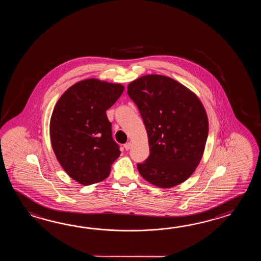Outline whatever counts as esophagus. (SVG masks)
<instances>
[{"instance_id": "34e87169", "label": "esophagus", "mask_w": 261, "mask_h": 261, "mask_svg": "<svg viewBox=\"0 0 261 261\" xmlns=\"http://www.w3.org/2000/svg\"><path fill=\"white\" fill-rule=\"evenodd\" d=\"M132 145H133L132 143H129V142H128V143H127V144H125L124 147H125V149L126 150H129L130 148H132Z\"/></svg>"}]
</instances>
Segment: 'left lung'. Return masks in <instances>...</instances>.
<instances>
[{
  "label": "left lung",
  "mask_w": 261,
  "mask_h": 261,
  "mask_svg": "<svg viewBox=\"0 0 261 261\" xmlns=\"http://www.w3.org/2000/svg\"><path fill=\"white\" fill-rule=\"evenodd\" d=\"M147 132L150 154L140 174L159 188L185 182L199 165L208 136V118L196 95L172 78L149 74L128 86Z\"/></svg>",
  "instance_id": "8db88e82"
}]
</instances>
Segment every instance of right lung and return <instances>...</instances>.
I'll list each match as a JSON object with an SVG mask.
<instances>
[{
  "mask_svg": "<svg viewBox=\"0 0 261 261\" xmlns=\"http://www.w3.org/2000/svg\"><path fill=\"white\" fill-rule=\"evenodd\" d=\"M124 87L98 79L74 84L56 103L50 119V139L57 160L70 177L84 186L109 176L120 155L106 116Z\"/></svg>",
  "mask_w": 261,
  "mask_h": 261,
  "instance_id": "add662e5",
  "label": "right lung"
}]
</instances>
